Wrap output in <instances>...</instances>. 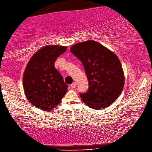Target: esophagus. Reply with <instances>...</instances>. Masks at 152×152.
Instances as JSON below:
<instances>
[{"mask_svg": "<svg viewBox=\"0 0 152 152\" xmlns=\"http://www.w3.org/2000/svg\"><path fill=\"white\" fill-rule=\"evenodd\" d=\"M76 86V83L75 82H73L72 85H71V87H72V88H75Z\"/></svg>", "mask_w": 152, "mask_h": 152, "instance_id": "obj_1", "label": "esophagus"}]
</instances>
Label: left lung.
Returning <instances> with one entry per match:
<instances>
[{
	"label": "left lung",
	"mask_w": 152,
	"mask_h": 152,
	"mask_svg": "<svg viewBox=\"0 0 152 152\" xmlns=\"http://www.w3.org/2000/svg\"><path fill=\"white\" fill-rule=\"evenodd\" d=\"M70 51L83 63L87 75L88 91L80 94L83 102L94 110L110 106L125 85L124 72L117 56L93 40L77 43Z\"/></svg>",
	"instance_id": "obj_1"
}]
</instances>
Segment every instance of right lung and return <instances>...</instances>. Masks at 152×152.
<instances>
[{"label":"right lung","mask_w":152,"mask_h":152,"mask_svg":"<svg viewBox=\"0 0 152 152\" xmlns=\"http://www.w3.org/2000/svg\"><path fill=\"white\" fill-rule=\"evenodd\" d=\"M67 46L46 45L37 50L27 63L23 76L26 96L34 106L43 111L56 107L67 91L62 76L54 67Z\"/></svg>","instance_id":"obj_1"}]
</instances>
